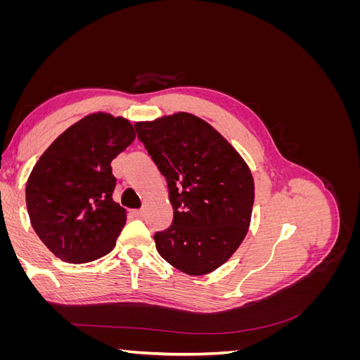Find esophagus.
I'll return each instance as SVG.
<instances>
[{"label":"esophagus","mask_w":360,"mask_h":360,"mask_svg":"<svg viewBox=\"0 0 360 360\" xmlns=\"http://www.w3.org/2000/svg\"><path fill=\"white\" fill-rule=\"evenodd\" d=\"M130 213H132V216H134V217H143V216H144V210H143V209H139V210H132Z\"/></svg>","instance_id":"esophagus-1"}]
</instances>
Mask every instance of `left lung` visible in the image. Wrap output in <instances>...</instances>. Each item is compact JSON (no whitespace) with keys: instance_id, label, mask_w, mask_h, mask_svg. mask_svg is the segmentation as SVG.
<instances>
[{"instance_id":"obj_1","label":"left lung","mask_w":360,"mask_h":360,"mask_svg":"<svg viewBox=\"0 0 360 360\" xmlns=\"http://www.w3.org/2000/svg\"><path fill=\"white\" fill-rule=\"evenodd\" d=\"M168 184L174 221L155 234L159 255L191 276L212 274L248 234L254 177L237 150L202 118L177 112L135 123Z\"/></svg>"}]
</instances>
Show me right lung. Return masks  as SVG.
I'll use <instances>...</instances> for the list:
<instances>
[{"label":"right lung","instance_id":"right-lung-1","mask_svg":"<svg viewBox=\"0 0 360 360\" xmlns=\"http://www.w3.org/2000/svg\"><path fill=\"white\" fill-rule=\"evenodd\" d=\"M134 139L127 118L94 112L64 130L37 160L25 188L27 210L57 258L84 264L114 249L127 214L112 200L111 162Z\"/></svg>","mask_w":360,"mask_h":360}]
</instances>
